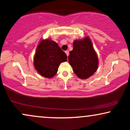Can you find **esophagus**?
<instances>
[{
	"label": "esophagus",
	"instance_id": "34e87169",
	"mask_svg": "<svg viewBox=\"0 0 130 130\" xmlns=\"http://www.w3.org/2000/svg\"><path fill=\"white\" fill-rule=\"evenodd\" d=\"M65 54H66L67 56H68V55H69V51H65Z\"/></svg>",
	"mask_w": 130,
	"mask_h": 130
}]
</instances>
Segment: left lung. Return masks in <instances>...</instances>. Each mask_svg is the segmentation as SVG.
I'll use <instances>...</instances> for the list:
<instances>
[{"mask_svg": "<svg viewBox=\"0 0 130 130\" xmlns=\"http://www.w3.org/2000/svg\"><path fill=\"white\" fill-rule=\"evenodd\" d=\"M68 61L74 73L82 79L89 78L96 72L98 57L89 37L74 40L73 49L70 52Z\"/></svg>", "mask_w": 130, "mask_h": 130, "instance_id": "1", "label": "left lung"}]
</instances>
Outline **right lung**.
Instances as JSON below:
<instances>
[{
    "instance_id": "add662e5",
    "label": "right lung",
    "mask_w": 130,
    "mask_h": 130,
    "mask_svg": "<svg viewBox=\"0 0 130 130\" xmlns=\"http://www.w3.org/2000/svg\"><path fill=\"white\" fill-rule=\"evenodd\" d=\"M67 56L57 43L48 38L41 40L34 58L35 70L41 76L52 78L56 75L60 64L66 62Z\"/></svg>"
}]
</instances>
